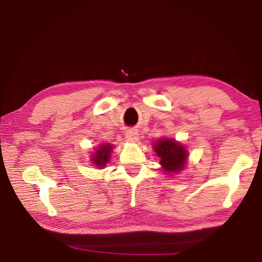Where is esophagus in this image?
I'll use <instances>...</instances> for the list:
<instances>
[{"label":"esophagus","instance_id":"obj_1","mask_svg":"<svg viewBox=\"0 0 262 262\" xmlns=\"http://www.w3.org/2000/svg\"><path fill=\"white\" fill-rule=\"evenodd\" d=\"M126 140L128 142L139 141V133H137L136 129H129L126 133Z\"/></svg>","mask_w":262,"mask_h":262}]
</instances>
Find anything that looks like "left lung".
I'll use <instances>...</instances> for the list:
<instances>
[{
	"instance_id": "1",
	"label": "left lung",
	"mask_w": 262,
	"mask_h": 262,
	"mask_svg": "<svg viewBox=\"0 0 262 262\" xmlns=\"http://www.w3.org/2000/svg\"><path fill=\"white\" fill-rule=\"evenodd\" d=\"M154 150L161 158V165L165 173H177L185 167L188 154L179 142L171 139L157 140Z\"/></svg>"
}]
</instances>
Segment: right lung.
<instances>
[{"instance_id": "add662e5", "label": "right lung", "mask_w": 262, "mask_h": 262, "mask_svg": "<svg viewBox=\"0 0 262 262\" xmlns=\"http://www.w3.org/2000/svg\"><path fill=\"white\" fill-rule=\"evenodd\" d=\"M112 144L110 143H105L99 145V147H97L96 152L92 154L91 163L97 167L103 168L104 166H106V164L110 162V156L111 152H112Z\"/></svg>"}]
</instances>
